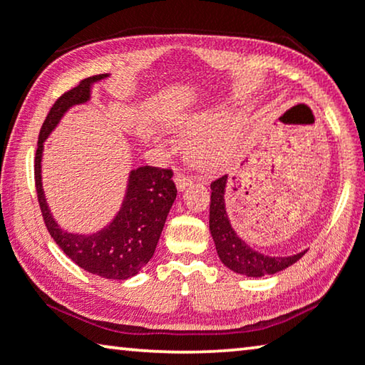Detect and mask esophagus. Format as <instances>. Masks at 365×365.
I'll return each instance as SVG.
<instances>
[{
  "label": "esophagus",
  "mask_w": 365,
  "mask_h": 365,
  "mask_svg": "<svg viewBox=\"0 0 365 365\" xmlns=\"http://www.w3.org/2000/svg\"><path fill=\"white\" fill-rule=\"evenodd\" d=\"M175 185H177L178 192H183L188 185H192V178L185 177V175H175Z\"/></svg>",
  "instance_id": "34e87169"
}]
</instances>
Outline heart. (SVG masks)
Masks as SVG:
<instances>
[{
    "instance_id": "b5f03b06",
    "label": "heart",
    "mask_w": 365,
    "mask_h": 365,
    "mask_svg": "<svg viewBox=\"0 0 365 365\" xmlns=\"http://www.w3.org/2000/svg\"><path fill=\"white\" fill-rule=\"evenodd\" d=\"M227 117L224 113L196 115L185 121L183 128L187 133H198L187 144V154L195 164L201 167H214L229 153V141L221 130L227 125Z\"/></svg>"
}]
</instances>
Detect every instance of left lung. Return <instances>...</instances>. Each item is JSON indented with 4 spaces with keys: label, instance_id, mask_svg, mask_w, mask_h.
<instances>
[{
    "label": "left lung",
    "instance_id": "8db88e82",
    "mask_svg": "<svg viewBox=\"0 0 365 365\" xmlns=\"http://www.w3.org/2000/svg\"><path fill=\"white\" fill-rule=\"evenodd\" d=\"M229 175L217 178L211 183V203H210V230L216 245V252L221 262L237 274L248 277H262L274 274L286 269L304 257V252L294 253L289 257H271L255 250L242 237L235 232L230 224L227 207H225V188H227Z\"/></svg>",
    "mask_w": 365,
    "mask_h": 365
}]
</instances>
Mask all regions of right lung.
<instances>
[{"instance_id":"right-lung-1","label":"right lung","mask_w":365,"mask_h":365,"mask_svg":"<svg viewBox=\"0 0 365 365\" xmlns=\"http://www.w3.org/2000/svg\"><path fill=\"white\" fill-rule=\"evenodd\" d=\"M108 78L110 74H99L81 81L79 86L63 94L50 108L37 143L36 188L45 225L56 245L88 273L120 281L140 273L154 255L165 219L177 198L172 170L149 165L131 169L117 214L107 225L91 234L73 232L58 224L50 211L42 177L45 141L68 110L88 103L94 86Z\"/></svg>"}]
</instances>
